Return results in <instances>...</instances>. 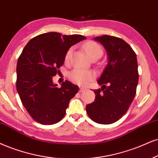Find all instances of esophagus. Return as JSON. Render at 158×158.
I'll return each instance as SVG.
<instances>
[{
	"instance_id": "34e87169",
	"label": "esophagus",
	"mask_w": 158,
	"mask_h": 158,
	"mask_svg": "<svg viewBox=\"0 0 158 158\" xmlns=\"http://www.w3.org/2000/svg\"><path fill=\"white\" fill-rule=\"evenodd\" d=\"M85 90V88H83V87H81V88H80L79 91H80V92H83V91H84Z\"/></svg>"
}]
</instances>
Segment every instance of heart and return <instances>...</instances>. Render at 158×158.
Masks as SVG:
<instances>
[{
  "label": "heart",
  "instance_id": "obj_1",
  "mask_svg": "<svg viewBox=\"0 0 158 158\" xmlns=\"http://www.w3.org/2000/svg\"><path fill=\"white\" fill-rule=\"evenodd\" d=\"M83 48L90 58L94 57V56H97V57L100 58L102 55L103 50L102 47L94 41H89V42H85L83 44ZM73 50V48H70L66 52L65 57H64L65 62L69 61ZM94 77L95 73L94 72L91 71V70L81 69V68H75L69 73V78L74 83L81 85H87Z\"/></svg>",
  "mask_w": 158,
  "mask_h": 158
}]
</instances>
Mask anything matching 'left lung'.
<instances>
[{
	"instance_id": "obj_1",
	"label": "left lung",
	"mask_w": 158,
	"mask_h": 158,
	"mask_svg": "<svg viewBox=\"0 0 158 158\" xmlns=\"http://www.w3.org/2000/svg\"><path fill=\"white\" fill-rule=\"evenodd\" d=\"M94 40L108 53V64L99 78L101 89L94 90V102L86 106L89 118L96 123L110 124L120 119L136 94L139 72L136 54L125 41L103 35Z\"/></svg>"
}]
</instances>
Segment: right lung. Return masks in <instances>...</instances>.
<instances>
[{"mask_svg": "<svg viewBox=\"0 0 158 158\" xmlns=\"http://www.w3.org/2000/svg\"><path fill=\"white\" fill-rule=\"evenodd\" d=\"M85 39L82 35L45 33L31 39L23 50L17 64V91L36 122L53 124L64 118L79 87L65 81L58 88L52 78L63 65L67 50Z\"/></svg>", "mask_w": 158, "mask_h": 158, "instance_id": "obj_1", "label": "right lung"}]
</instances>
